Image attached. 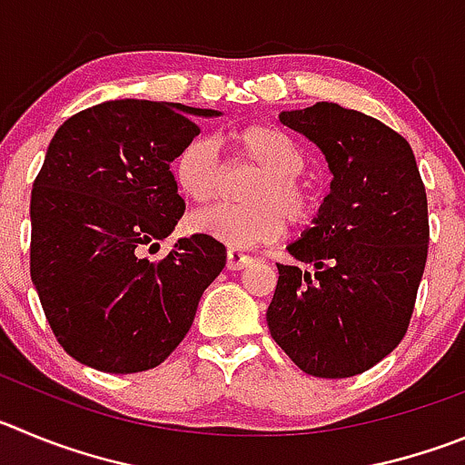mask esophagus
<instances>
[{
    "label": "esophagus",
    "mask_w": 465,
    "mask_h": 465,
    "mask_svg": "<svg viewBox=\"0 0 465 465\" xmlns=\"http://www.w3.org/2000/svg\"><path fill=\"white\" fill-rule=\"evenodd\" d=\"M252 263V257L245 252H241V250H229L227 252V268L229 271H241V268L250 266Z\"/></svg>",
    "instance_id": "obj_1"
}]
</instances>
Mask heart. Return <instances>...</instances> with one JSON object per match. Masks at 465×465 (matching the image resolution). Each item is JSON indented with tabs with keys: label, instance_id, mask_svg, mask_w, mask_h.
<instances>
[{
	"label": "heart",
	"instance_id": "obj_1",
	"mask_svg": "<svg viewBox=\"0 0 465 465\" xmlns=\"http://www.w3.org/2000/svg\"><path fill=\"white\" fill-rule=\"evenodd\" d=\"M233 144L263 169V179L252 193V206H211L194 213L190 229L223 242L229 250H250L280 238L286 215L307 223L314 215L316 197L298 179L305 167L301 146L275 125L254 124L233 133ZM218 144L211 137H194L173 163V179L181 193L194 203H206L218 193Z\"/></svg>",
	"mask_w": 465,
	"mask_h": 465
}]
</instances>
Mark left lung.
Segmentation results:
<instances>
[{"label":"left lung","mask_w":465,"mask_h":465,"mask_svg":"<svg viewBox=\"0 0 465 465\" xmlns=\"http://www.w3.org/2000/svg\"><path fill=\"white\" fill-rule=\"evenodd\" d=\"M280 121L319 146L332 181L286 247L314 272L277 263L268 331L305 374L349 379L406 335L427 263V193L409 142L374 116L316 103Z\"/></svg>","instance_id":"8db88e82"}]
</instances>
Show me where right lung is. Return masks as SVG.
I'll list each match as a JSON object with an SVG mask.
<instances>
[{
    "label": "right lung",
    "mask_w": 465,
    "mask_h": 465,
    "mask_svg": "<svg viewBox=\"0 0 465 465\" xmlns=\"http://www.w3.org/2000/svg\"><path fill=\"white\" fill-rule=\"evenodd\" d=\"M181 103L121 98L64 121L32 190V282L71 358L110 374L153 370L194 321L227 263L223 242L179 238L160 262L146 247L185 211L169 164L199 134Z\"/></svg>",
    "instance_id": "1"
}]
</instances>
